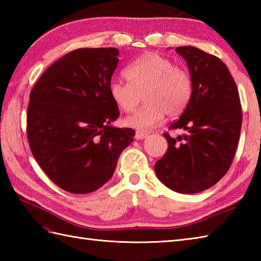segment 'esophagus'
<instances>
[{
  "instance_id": "esophagus-1",
  "label": "esophagus",
  "mask_w": 261,
  "mask_h": 261,
  "mask_svg": "<svg viewBox=\"0 0 261 261\" xmlns=\"http://www.w3.org/2000/svg\"><path fill=\"white\" fill-rule=\"evenodd\" d=\"M147 137H148V134H146V132H142V131H137L136 132V139L137 140L146 139Z\"/></svg>"
}]
</instances>
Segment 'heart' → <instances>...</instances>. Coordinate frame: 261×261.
<instances>
[{"instance_id": "1", "label": "heart", "mask_w": 261, "mask_h": 261, "mask_svg": "<svg viewBox=\"0 0 261 261\" xmlns=\"http://www.w3.org/2000/svg\"><path fill=\"white\" fill-rule=\"evenodd\" d=\"M129 83L112 80L109 94L123 112H131L141 101L146 104L126 116L125 125L148 131L164 121L166 114L179 115L193 95V81L184 68L156 53H147L125 69Z\"/></svg>"}]
</instances>
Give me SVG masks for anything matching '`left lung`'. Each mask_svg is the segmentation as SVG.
I'll return each mask as SVG.
<instances>
[{
	"mask_svg": "<svg viewBox=\"0 0 261 261\" xmlns=\"http://www.w3.org/2000/svg\"><path fill=\"white\" fill-rule=\"evenodd\" d=\"M186 60L193 95L169 129L184 134L164 137L168 149L154 164L158 179L170 190L193 194L215 185L229 170L239 142L242 111L233 77L218 57L191 46L177 47Z\"/></svg>",
	"mask_w": 261,
	"mask_h": 261,
	"instance_id": "1",
	"label": "left lung"
}]
</instances>
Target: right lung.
Segmentation results:
<instances>
[{"mask_svg": "<svg viewBox=\"0 0 261 261\" xmlns=\"http://www.w3.org/2000/svg\"><path fill=\"white\" fill-rule=\"evenodd\" d=\"M116 48H81L46 69L27 113L33 157L55 184L74 194L98 190L112 177L135 130L114 127L120 112L109 94Z\"/></svg>", "mask_w": 261, "mask_h": 261, "instance_id": "1", "label": "right lung"}]
</instances>
